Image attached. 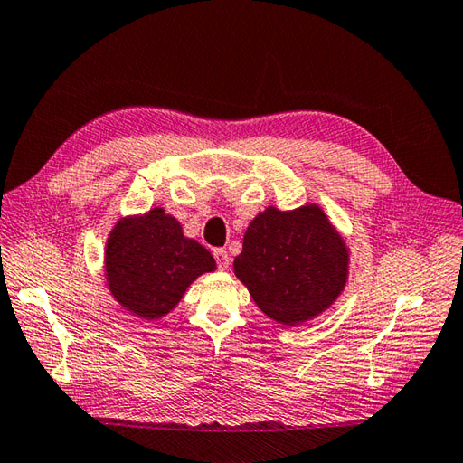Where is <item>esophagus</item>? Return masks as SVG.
<instances>
[{
	"label": "esophagus",
	"mask_w": 463,
	"mask_h": 463,
	"mask_svg": "<svg viewBox=\"0 0 463 463\" xmlns=\"http://www.w3.org/2000/svg\"><path fill=\"white\" fill-rule=\"evenodd\" d=\"M213 254H214V260H217V264H219L221 270H229V266H231V258H229L227 250L217 249V250H214Z\"/></svg>",
	"instance_id": "34e87169"
}]
</instances>
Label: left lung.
<instances>
[{
	"label": "left lung",
	"mask_w": 463,
	"mask_h": 463,
	"mask_svg": "<svg viewBox=\"0 0 463 463\" xmlns=\"http://www.w3.org/2000/svg\"><path fill=\"white\" fill-rule=\"evenodd\" d=\"M232 268L262 314L299 326L345 289L349 246L316 203L292 211L268 207L250 221Z\"/></svg>",
	"instance_id": "1"
}]
</instances>
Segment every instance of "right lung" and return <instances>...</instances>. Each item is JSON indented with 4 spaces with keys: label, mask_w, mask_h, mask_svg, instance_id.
Instances as JSON below:
<instances>
[{
    "label": "right lung",
    "mask_w": 463,
    "mask_h": 463,
    "mask_svg": "<svg viewBox=\"0 0 463 463\" xmlns=\"http://www.w3.org/2000/svg\"><path fill=\"white\" fill-rule=\"evenodd\" d=\"M214 270L213 254L183 234L164 207L122 217L106 239V288L126 311L147 321L167 316L201 274Z\"/></svg>",
    "instance_id": "obj_1"
}]
</instances>
